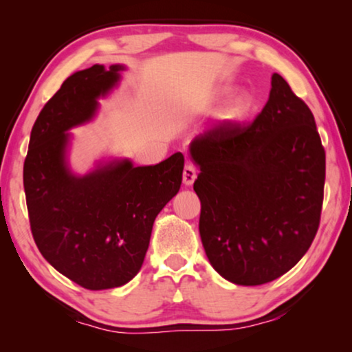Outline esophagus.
<instances>
[{
    "instance_id": "obj_1",
    "label": "esophagus",
    "mask_w": 352,
    "mask_h": 352,
    "mask_svg": "<svg viewBox=\"0 0 352 352\" xmlns=\"http://www.w3.org/2000/svg\"><path fill=\"white\" fill-rule=\"evenodd\" d=\"M195 177H197L195 166L194 165H186L184 171H182V182H184L186 186H192V184H194Z\"/></svg>"
}]
</instances>
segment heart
I'll use <instances>...</instances> for the list:
<instances>
[{"instance_id":"b5f03b06","label":"heart","mask_w":352,"mask_h":352,"mask_svg":"<svg viewBox=\"0 0 352 352\" xmlns=\"http://www.w3.org/2000/svg\"><path fill=\"white\" fill-rule=\"evenodd\" d=\"M230 89L232 88L221 89L219 91L221 98H223V96H228L230 93ZM253 105H254L253 96L242 91V93H237L234 96V99L230 100V102L228 104V107L224 109L223 115L226 120H229V122H240V120H245L250 113H252Z\"/></svg>"}]
</instances>
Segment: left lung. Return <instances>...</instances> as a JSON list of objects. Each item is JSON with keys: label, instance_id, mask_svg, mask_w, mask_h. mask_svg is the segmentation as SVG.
<instances>
[{"label": "left lung", "instance_id": "left-lung-1", "mask_svg": "<svg viewBox=\"0 0 352 352\" xmlns=\"http://www.w3.org/2000/svg\"><path fill=\"white\" fill-rule=\"evenodd\" d=\"M252 124L221 123L190 142L199 230L211 266L237 285L290 271L320 223L325 151L314 115L278 74Z\"/></svg>", "mask_w": 352, "mask_h": 352}]
</instances>
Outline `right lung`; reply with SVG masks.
<instances>
[{"mask_svg":"<svg viewBox=\"0 0 352 352\" xmlns=\"http://www.w3.org/2000/svg\"><path fill=\"white\" fill-rule=\"evenodd\" d=\"M123 65H93L69 76L32 128L23 163L28 219L43 256L88 290L122 287L141 269L152 226L177 194L184 155L153 166L129 160L75 176L65 162L70 128L89 122Z\"/></svg>","mask_w":352,"mask_h":352,"instance_id":"right-lung-1","label":"right lung"}]
</instances>
